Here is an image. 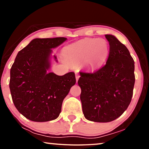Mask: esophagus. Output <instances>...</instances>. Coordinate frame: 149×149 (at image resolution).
Listing matches in <instances>:
<instances>
[{"instance_id": "obj_1", "label": "esophagus", "mask_w": 149, "mask_h": 149, "mask_svg": "<svg viewBox=\"0 0 149 149\" xmlns=\"http://www.w3.org/2000/svg\"><path fill=\"white\" fill-rule=\"evenodd\" d=\"M75 78H76V81L77 82V81H78V79H79V73H78L77 72H75Z\"/></svg>"}]
</instances>
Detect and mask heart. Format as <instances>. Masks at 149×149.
<instances>
[{"mask_svg": "<svg viewBox=\"0 0 149 149\" xmlns=\"http://www.w3.org/2000/svg\"><path fill=\"white\" fill-rule=\"evenodd\" d=\"M109 53L107 42L102 39H84L64 48V54L69 61L74 64L86 59L85 67L93 70L101 65Z\"/></svg>", "mask_w": 149, "mask_h": 149, "instance_id": "obj_1", "label": "heart"}]
</instances>
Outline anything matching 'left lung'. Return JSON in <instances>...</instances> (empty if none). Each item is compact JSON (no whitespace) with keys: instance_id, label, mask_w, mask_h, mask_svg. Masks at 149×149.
Instances as JSON below:
<instances>
[{"instance_id":"1","label":"left lung","mask_w":149,"mask_h":149,"mask_svg":"<svg viewBox=\"0 0 149 149\" xmlns=\"http://www.w3.org/2000/svg\"><path fill=\"white\" fill-rule=\"evenodd\" d=\"M107 62L93 73L80 72L78 85L85 118L109 122L119 118L130 105L135 84L134 60L124 45L112 35Z\"/></svg>"}]
</instances>
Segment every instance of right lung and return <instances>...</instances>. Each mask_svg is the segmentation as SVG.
I'll return each mask as SVG.
<instances>
[{"mask_svg":"<svg viewBox=\"0 0 149 149\" xmlns=\"http://www.w3.org/2000/svg\"><path fill=\"white\" fill-rule=\"evenodd\" d=\"M66 39H35L17 54L10 69L9 87L14 106L27 119L42 122L57 118L63 100L76 82L74 72L64 75L47 73L51 49Z\"/></svg>","mask_w":149,"mask_h":149,"instance_id":"obj_1","label":"right lung"}]
</instances>
